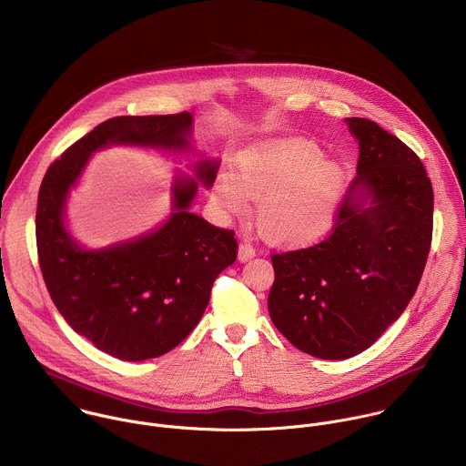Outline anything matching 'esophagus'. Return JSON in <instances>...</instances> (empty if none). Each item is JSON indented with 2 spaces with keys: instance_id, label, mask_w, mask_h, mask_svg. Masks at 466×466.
Returning a JSON list of instances; mask_svg holds the SVG:
<instances>
[{
  "instance_id": "esophagus-1",
  "label": "esophagus",
  "mask_w": 466,
  "mask_h": 466,
  "mask_svg": "<svg viewBox=\"0 0 466 466\" xmlns=\"http://www.w3.org/2000/svg\"><path fill=\"white\" fill-rule=\"evenodd\" d=\"M253 257H255V248L248 240L240 242V246H238V260L246 262V260H249Z\"/></svg>"
}]
</instances>
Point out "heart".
<instances>
[{"label": "heart", "mask_w": 466, "mask_h": 466, "mask_svg": "<svg viewBox=\"0 0 466 466\" xmlns=\"http://www.w3.org/2000/svg\"><path fill=\"white\" fill-rule=\"evenodd\" d=\"M345 171L304 139L262 143L238 158L237 177L226 173L215 186L220 208L242 213L258 200L257 226L264 238L300 244L323 235L341 204Z\"/></svg>", "instance_id": "heart-1"}]
</instances>
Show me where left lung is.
<instances>
[{
	"label": "left lung",
	"instance_id": "1",
	"mask_svg": "<svg viewBox=\"0 0 466 466\" xmlns=\"http://www.w3.org/2000/svg\"><path fill=\"white\" fill-rule=\"evenodd\" d=\"M360 143L356 178L319 242L271 255L268 308L300 350L345 360L370 347L409 306L431 244L434 191L405 143L349 117Z\"/></svg>",
	"mask_w": 466,
	"mask_h": 466
}]
</instances>
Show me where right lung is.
I'll list each match as a JSON object with an SVG mask.
<instances>
[{
    "mask_svg": "<svg viewBox=\"0 0 466 466\" xmlns=\"http://www.w3.org/2000/svg\"><path fill=\"white\" fill-rule=\"evenodd\" d=\"M189 130L187 112L112 117L54 160L39 187L35 244L48 295L76 332L121 360L162 356L195 329L213 282L237 260L235 231L187 211L197 182L186 178L175 182V213L158 231L85 251L65 231V197L92 152L114 143L182 148ZM215 173L213 162L198 166L206 186Z\"/></svg>",
    "mask_w": 466,
    "mask_h": 466,
    "instance_id": "obj_1",
    "label": "right lung"
}]
</instances>
